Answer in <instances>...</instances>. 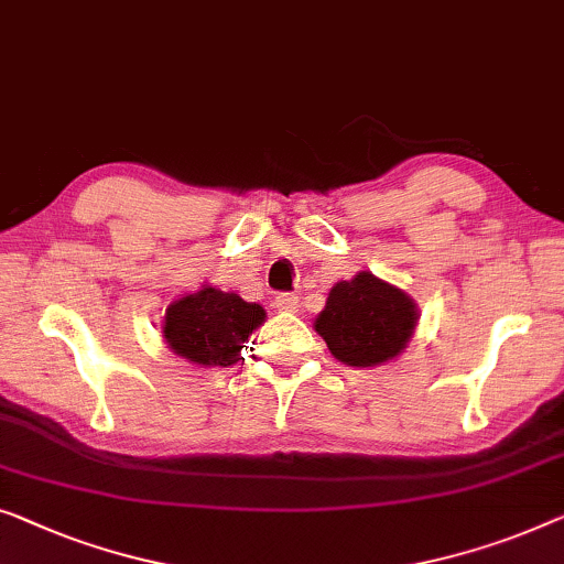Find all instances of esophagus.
Segmentation results:
<instances>
[{
  "mask_svg": "<svg viewBox=\"0 0 564 564\" xmlns=\"http://www.w3.org/2000/svg\"><path fill=\"white\" fill-rule=\"evenodd\" d=\"M274 305L276 310H282V313H295L300 307V297L292 295V292H282V295L274 297Z\"/></svg>",
  "mask_w": 564,
  "mask_h": 564,
  "instance_id": "esophagus-1",
  "label": "esophagus"
}]
</instances>
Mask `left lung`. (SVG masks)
Instances as JSON below:
<instances>
[{"label": "left lung", "instance_id": "1", "mask_svg": "<svg viewBox=\"0 0 564 564\" xmlns=\"http://www.w3.org/2000/svg\"><path fill=\"white\" fill-rule=\"evenodd\" d=\"M417 305L404 290L358 272L330 290L315 330L346 366H379L397 358L417 328Z\"/></svg>", "mask_w": 564, "mask_h": 564}]
</instances>
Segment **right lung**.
Wrapping results in <instances>:
<instances>
[{
  "label": "right lung",
  "instance_id": "1",
  "mask_svg": "<svg viewBox=\"0 0 564 564\" xmlns=\"http://www.w3.org/2000/svg\"><path fill=\"white\" fill-rule=\"evenodd\" d=\"M264 317V307L257 302L203 284L167 307L162 338L173 354L195 366H231Z\"/></svg>",
  "mask_w": 564,
  "mask_h": 564
}]
</instances>
